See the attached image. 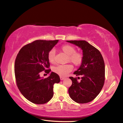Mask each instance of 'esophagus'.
Segmentation results:
<instances>
[{"label":"esophagus","mask_w":123,"mask_h":123,"mask_svg":"<svg viewBox=\"0 0 123 123\" xmlns=\"http://www.w3.org/2000/svg\"><path fill=\"white\" fill-rule=\"evenodd\" d=\"M60 80H63L64 79H65V78H64V77H63V76H60Z\"/></svg>","instance_id":"1"}]
</instances>
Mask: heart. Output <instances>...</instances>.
<instances>
[{
    "instance_id": "b5f03b06",
    "label": "heart",
    "mask_w": 123,
    "mask_h": 123,
    "mask_svg": "<svg viewBox=\"0 0 123 123\" xmlns=\"http://www.w3.org/2000/svg\"><path fill=\"white\" fill-rule=\"evenodd\" d=\"M61 49L64 53L69 55L68 60L72 62L74 65L79 66L82 62V55L79 53L75 52V48L69 44H65L61 47ZM55 49H52L48 54V59L51 63L55 62ZM73 69V66L70 64L59 65L53 68V71L59 75L64 76L70 72Z\"/></svg>"
}]
</instances>
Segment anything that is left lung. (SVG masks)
<instances>
[{
    "mask_svg": "<svg viewBox=\"0 0 123 123\" xmlns=\"http://www.w3.org/2000/svg\"><path fill=\"white\" fill-rule=\"evenodd\" d=\"M76 45L82 50V62L80 67L74 73L81 75V81L69 77L72 85L68 93L76 103L84 104L92 101L100 92L105 81V63L98 50L85 41H67ZM79 78V77H78Z\"/></svg>",
    "mask_w": 123,
    "mask_h": 123,
    "instance_id": "obj_1",
    "label": "left lung"
}]
</instances>
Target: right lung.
<instances>
[{"label":"right lung","instance_id":"1","mask_svg":"<svg viewBox=\"0 0 123 123\" xmlns=\"http://www.w3.org/2000/svg\"><path fill=\"white\" fill-rule=\"evenodd\" d=\"M59 40H36L22 48L14 63L17 85L22 95L32 103L43 104L53 97L54 84L60 82L59 76L51 72L47 78L40 76V73L50 66L48 54Z\"/></svg>","mask_w":123,"mask_h":123}]
</instances>
